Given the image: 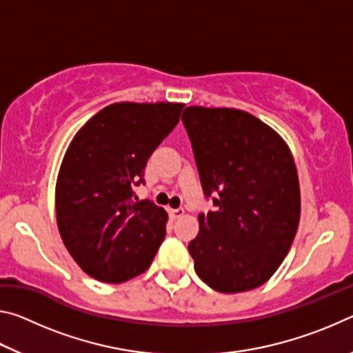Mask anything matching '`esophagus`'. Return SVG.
Returning <instances> with one entry per match:
<instances>
[{"label": "esophagus", "instance_id": "obj_1", "mask_svg": "<svg viewBox=\"0 0 353 353\" xmlns=\"http://www.w3.org/2000/svg\"><path fill=\"white\" fill-rule=\"evenodd\" d=\"M170 216H171V219H179V218H182L183 214H185V210L183 208H170Z\"/></svg>", "mask_w": 353, "mask_h": 353}]
</instances>
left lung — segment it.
Instances as JSON below:
<instances>
[{
	"label": "left lung",
	"mask_w": 353,
	"mask_h": 353,
	"mask_svg": "<svg viewBox=\"0 0 353 353\" xmlns=\"http://www.w3.org/2000/svg\"><path fill=\"white\" fill-rule=\"evenodd\" d=\"M182 121L202 190L218 207L199 214L188 244L194 271L219 292L254 290L277 271L296 236L294 159L282 137L248 112L191 105Z\"/></svg>",
	"instance_id": "left-lung-1"
}]
</instances>
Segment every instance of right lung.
Wrapping results in <instances>:
<instances>
[{
    "label": "right lung",
    "instance_id": "obj_1",
    "mask_svg": "<svg viewBox=\"0 0 353 353\" xmlns=\"http://www.w3.org/2000/svg\"><path fill=\"white\" fill-rule=\"evenodd\" d=\"M179 103H115L79 129L56 183L62 241L88 276L121 283L145 272L166 234L168 214L139 201L148 159L181 119Z\"/></svg>",
    "mask_w": 353,
    "mask_h": 353
}]
</instances>
